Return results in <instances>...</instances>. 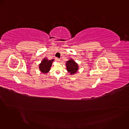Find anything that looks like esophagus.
I'll use <instances>...</instances> for the list:
<instances>
[{
	"instance_id": "obj_1",
	"label": "esophagus",
	"mask_w": 129,
	"mask_h": 129,
	"mask_svg": "<svg viewBox=\"0 0 129 129\" xmlns=\"http://www.w3.org/2000/svg\"><path fill=\"white\" fill-rule=\"evenodd\" d=\"M55 60H56V61H58V62H59V61H60V59H59V58H58V57H55Z\"/></svg>"
}]
</instances>
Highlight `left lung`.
Masks as SVG:
<instances>
[{"label": "left lung", "instance_id": "1", "mask_svg": "<svg viewBox=\"0 0 129 129\" xmlns=\"http://www.w3.org/2000/svg\"><path fill=\"white\" fill-rule=\"evenodd\" d=\"M66 66L67 71L71 74H75L78 70V64L73 59H71L70 60L67 61Z\"/></svg>", "mask_w": 129, "mask_h": 129}]
</instances>
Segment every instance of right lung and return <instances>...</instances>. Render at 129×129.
Instances as JSON below:
<instances>
[{
    "instance_id": "add662e5",
    "label": "right lung",
    "mask_w": 129,
    "mask_h": 129,
    "mask_svg": "<svg viewBox=\"0 0 129 129\" xmlns=\"http://www.w3.org/2000/svg\"><path fill=\"white\" fill-rule=\"evenodd\" d=\"M54 59L48 60L47 58H44L39 64V69L41 72L44 74L47 73L50 70Z\"/></svg>"
}]
</instances>
